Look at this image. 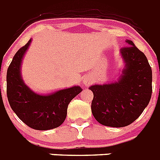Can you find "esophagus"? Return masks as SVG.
Returning a JSON list of instances; mask_svg holds the SVG:
<instances>
[{"label":"esophagus","instance_id":"1","mask_svg":"<svg viewBox=\"0 0 160 160\" xmlns=\"http://www.w3.org/2000/svg\"><path fill=\"white\" fill-rule=\"evenodd\" d=\"M84 84H85V86L89 87L90 85H91V81H90V79H86V80L84 81Z\"/></svg>","mask_w":160,"mask_h":160}]
</instances>
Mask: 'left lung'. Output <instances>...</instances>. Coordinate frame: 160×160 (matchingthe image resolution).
I'll return each mask as SVG.
<instances>
[{
	"label": "left lung",
	"instance_id": "8db88e82",
	"mask_svg": "<svg viewBox=\"0 0 160 160\" xmlns=\"http://www.w3.org/2000/svg\"><path fill=\"white\" fill-rule=\"evenodd\" d=\"M120 53L126 63L119 80L90 87L94 94L91 111L102 125L122 128L132 123L148 105L152 93V71L148 58L132 41Z\"/></svg>",
	"mask_w": 160,
	"mask_h": 160
}]
</instances>
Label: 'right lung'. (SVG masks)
I'll use <instances>...</instances> for the list:
<instances>
[{
    "instance_id": "1",
    "label": "right lung",
    "mask_w": 160,
    "mask_h": 160,
    "mask_svg": "<svg viewBox=\"0 0 160 160\" xmlns=\"http://www.w3.org/2000/svg\"><path fill=\"white\" fill-rule=\"evenodd\" d=\"M31 39L18 49L7 70V97L12 111L28 127L38 131L56 128L63 123L67 107L81 92L80 87L61 90L49 95L34 93L21 77V64Z\"/></svg>"
}]
</instances>
